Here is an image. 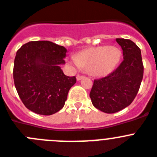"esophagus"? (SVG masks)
I'll return each mask as SVG.
<instances>
[{"instance_id": "34e87169", "label": "esophagus", "mask_w": 157, "mask_h": 157, "mask_svg": "<svg viewBox=\"0 0 157 157\" xmlns=\"http://www.w3.org/2000/svg\"><path fill=\"white\" fill-rule=\"evenodd\" d=\"M84 77H85V76H81V75H77V76H76V80H77V81H81V79L84 78Z\"/></svg>"}]
</instances>
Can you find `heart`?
Returning a JSON list of instances; mask_svg holds the SVG:
<instances>
[{
	"label": "heart",
	"instance_id": "b5f03b06",
	"mask_svg": "<svg viewBox=\"0 0 157 157\" xmlns=\"http://www.w3.org/2000/svg\"><path fill=\"white\" fill-rule=\"evenodd\" d=\"M121 50L114 46H99L89 48L72 56L68 62L90 71L97 76H105L115 70L121 60Z\"/></svg>",
	"mask_w": 157,
	"mask_h": 157
}]
</instances>
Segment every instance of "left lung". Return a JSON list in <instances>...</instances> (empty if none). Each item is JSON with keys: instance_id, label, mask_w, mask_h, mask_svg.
Wrapping results in <instances>:
<instances>
[{"instance_id": "8db88e82", "label": "left lung", "mask_w": 157, "mask_h": 157, "mask_svg": "<svg viewBox=\"0 0 157 157\" xmlns=\"http://www.w3.org/2000/svg\"><path fill=\"white\" fill-rule=\"evenodd\" d=\"M123 50L124 60L111 74L95 80L89 97L95 108L115 113L128 107L137 94L143 79L141 52L133 41L117 38Z\"/></svg>"}]
</instances>
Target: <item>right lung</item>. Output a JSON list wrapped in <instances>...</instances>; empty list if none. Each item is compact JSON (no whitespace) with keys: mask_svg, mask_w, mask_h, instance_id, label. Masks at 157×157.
<instances>
[{"mask_svg":"<svg viewBox=\"0 0 157 157\" xmlns=\"http://www.w3.org/2000/svg\"><path fill=\"white\" fill-rule=\"evenodd\" d=\"M67 49L48 40L30 41L17 52L13 79L20 98L28 109L49 116L64 107L75 76H65Z\"/></svg>","mask_w":157,"mask_h":157,"instance_id":"right-lung-1","label":"right lung"}]
</instances>
